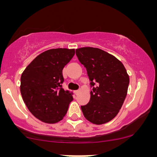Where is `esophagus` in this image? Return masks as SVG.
<instances>
[{
    "label": "esophagus",
    "instance_id": "esophagus-1",
    "mask_svg": "<svg viewBox=\"0 0 157 157\" xmlns=\"http://www.w3.org/2000/svg\"><path fill=\"white\" fill-rule=\"evenodd\" d=\"M79 93H80V90H75V91H74V93H75L76 95L78 94Z\"/></svg>",
    "mask_w": 157,
    "mask_h": 157
}]
</instances>
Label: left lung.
I'll return each mask as SVG.
<instances>
[{"label": "left lung", "instance_id": "8db88e82", "mask_svg": "<svg viewBox=\"0 0 157 157\" xmlns=\"http://www.w3.org/2000/svg\"><path fill=\"white\" fill-rule=\"evenodd\" d=\"M78 60L87 71L93 90L90 102L82 105L85 118L102 124L113 119L122 106L128 93L129 76L115 56L97 48L76 49Z\"/></svg>", "mask_w": 157, "mask_h": 157}]
</instances>
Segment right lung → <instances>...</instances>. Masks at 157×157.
I'll return each instance as SVG.
<instances>
[{"mask_svg": "<svg viewBox=\"0 0 157 157\" xmlns=\"http://www.w3.org/2000/svg\"><path fill=\"white\" fill-rule=\"evenodd\" d=\"M75 54L74 49H49L38 55L20 78V93L29 112L43 122L63 119L73 100V93L62 88V70Z\"/></svg>", "mask_w": 157, "mask_h": 157, "instance_id": "add662e5", "label": "right lung"}]
</instances>
